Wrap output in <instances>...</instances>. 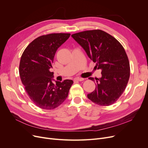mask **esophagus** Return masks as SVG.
I'll return each mask as SVG.
<instances>
[{"label":"esophagus","instance_id":"obj_1","mask_svg":"<svg viewBox=\"0 0 148 148\" xmlns=\"http://www.w3.org/2000/svg\"><path fill=\"white\" fill-rule=\"evenodd\" d=\"M75 79L76 80V81H82L84 80V79L82 78H76Z\"/></svg>","mask_w":148,"mask_h":148}]
</instances>
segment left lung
Returning a JSON list of instances; mask_svg holds the SVG:
<instances>
[{"mask_svg": "<svg viewBox=\"0 0 148 148\" xmlns=\"http://www.w3.org/2000/svg\"><path fill=\"white\" fill-rule=\"evenodd\" d=\"M72 38L86 51L102 76L96 78L95 90L87 95L93 102L108 106L123 93L130 75L129 60L122 45L111 35L102 30L86 31L72 35ZM90 79L95 81L93 78Z\"/></svg>", "mask_w": 148, "mask_h": 148, "instance_id": "left-lung-1", "label": "left lung"}]
</instances>
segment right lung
<instances>
[{
    "instance_id": "1",
    "label": "right lung",
    "mask_w": 148,
    "mask_h": 148,
    "mask_svg": "<svg viewBox=\"0 0 148 148\" xmlns=\"http://www.w3.org/2000/svg\"><path fill=\"white\" fill-rule=\"evenodd\" d=\"M70 36V34L57 33L40 36L26 47L21 57V81L31 101L40 108L58 107L67 99L73 83L71 79L53 83V72L50 71L58 48Z\"/></svg>"
}]
</instances>
